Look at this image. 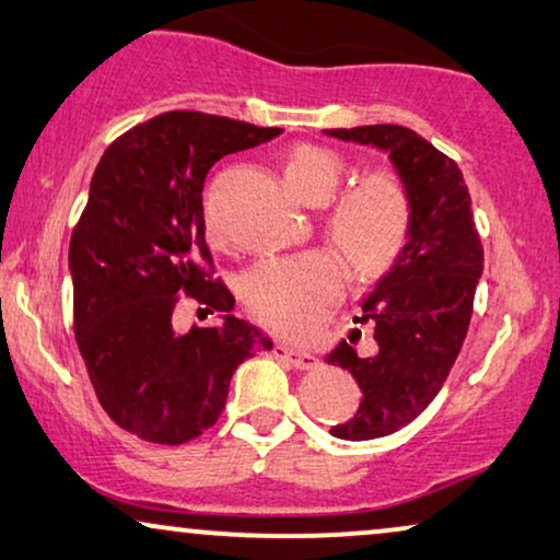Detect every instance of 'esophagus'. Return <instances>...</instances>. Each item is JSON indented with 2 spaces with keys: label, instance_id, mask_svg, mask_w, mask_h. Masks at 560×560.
I'll list each match as a JSON object with an SVG mask.
<instances>
[{
  "label": "esophagus",
  "instance_id": "obj_1",
  "mask_svg": "<svg viewBox=\"0 0 560 560\" xmlns=\"http://www.w3.org/2000/svg\"><path fill=\"white\" fill-rule=\"evenodd\" d=\"M273 355H277L283 362H289V365L299 368V370H314L319 365V360L314 358L312 352L294 350V348H289V345H277V348H273Z\"/></svg>",
  "mask_w": 560,
  "mask_h": 560
}]
</instances>
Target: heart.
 <instances>
[{
	"label": "heart",
	"instance_id": "1",
	"mask_svg": "<svg viewBox=\"0 0 560 560\" xmlns=\"http://www.w3.org/2000/svg\"><path fill=\"white\" fill-rule=\"evenodd\" d=\"M345 172L342 156L319 144H296L283 160V177L304 202H325L327 233L342 248L358 279H375L398 261L413 228V200L404 177L373 170L337 190ZM212 243L218 228L205 220ZM345 287L342 258L329 248L261 258L243 277V304L258 325L287 337L317 329Z\"/></svg>",
	"mask_w": 560,
	"mask_h": 560
}]
</instances>
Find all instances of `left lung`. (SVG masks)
I'll use <instances>...</instances> for the list:
<instances>
[{
  "instance_id": "1",
  "label": "left lung",
  "mask_w": 560,
  "mask_h": 560,
  "mask_svg": "<svg viewBox=\"0 0 560 560\" xmlns=\"http://www.w3.org/2000/svg\"><path fill=\"white\" fill-rule=\"evenodd\" d=\"M327 133L385 149L413 200L408 246L355 317L373 327L375 352L360 355L355 329L325 358L362 390L355 416L332 434L365 441L404 429L436 398L467 337L485 248L462 170L421 133L398 124Z\"/></svg>"
}]
</instances>
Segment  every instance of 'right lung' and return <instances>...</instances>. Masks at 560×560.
I'll use <instances>...</instances> for the list:
<instances>
[{
	"mask_svg": "<svg viewBox=\"0 0 560 560\" xmlns=\"http://www.w3.org/2000/svg\"><path fill=\"white\" fill-rule=\"evenodd\" d=\"M277 126L167 112L101 156L70 235L73 332L98 404L152 444H187L215 427L235 368L271 340L235 319V299L205 243L202 183L220 156L279 137ZM183 298L223 311V326L175 336Z\"/></svg>",
	"mask_w": 560,
	"mask_h": 560,
	"instance_id": "1",
	"label": "right lung"
}]
</instances>
